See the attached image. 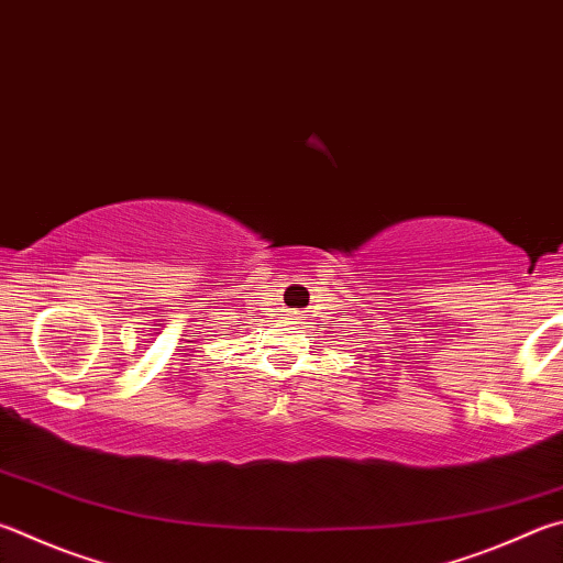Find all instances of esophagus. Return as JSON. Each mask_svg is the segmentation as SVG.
<instances>
[{
    "label": "esophagus",
    "instance_id": "obj_1",
    "mask_svg": "<svg viewBox=\"0 0 563 563\" xmlns=\"http://www.w3.org/2000/svg\"><path fill=\"white\" fill-rule=\"evenodd\" d=\"M290 320H300V312H290Z\"/></svg>",
    "mask_w": 563,
    "mask_h": 563
}]
</instances>
